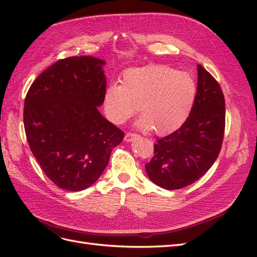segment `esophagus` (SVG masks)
<instances>
[{
  "mask_svg": "<svg viewBox=\"0 0 257 257\" xmlns=\"http://www.w3.org/2000/svg\"><path fill=\"white\" fill-rule=\"evenodd\" d=\"M136 137H138V135L136 133H132V132H127V133L125 134V136H124V139H125V142H132L133 139H135Z\"/></svg>",
  "mask_w": 257,
  "mask_h": 257,
  "instance_id": "obj_1",
  "label": "esophagus"
}]
</instances>
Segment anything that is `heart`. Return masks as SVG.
<instances>
[{"label": "heart", "instance_id": "b5f03b06", "mask_svg": "<svg viewBox=\"0 0 257 257\" xmlns=\"http://www.w3.org/2000/svg\"><path fill=\"white\" fill-rule=\"evenodd\" d=\"M197 94V85L188 73L165 65L130 68L122 74L120 85L105 91L104 109L111 122L122 124L139 106V126L163 136L173 133L188 120Z\"/></svg>", "mask_w": 257, "mask_h": 257}]
</instances>
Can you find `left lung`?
Listing matches in <instances>:
<instances>
[{
    "mask_svg": "<svg viewBox=\"0 0 257 257\" xmlns=\"http://www.w3.org/2000/svg\"><path fill=\"white\" fill-rule=\"evenodd\" d=\"M197 94L193 109L181 127L160 138L146 164L151 181L166 190L185 188L213 165L223 144L225 98L214 77L197 65Z\"/></svg>",
    "mask_w": 257,
    "mask_h": 257,
    "instance_id": "1",
    "label": "left lung"
}]
</instances>
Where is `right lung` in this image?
<instances>
[{"label":"right lung","instance_id":"1","mask_svg":"<svg viewBox=\"0 0 257 257\" xmlns=\"http://www.w3.org/2000/svg\"><path fill=\"white\" fill-rule=\"evenodd\" d=\"M103 60L57 61L31 84L23 123L30 149L59 188L82 191L94 183L124 133L99 113L106 78Z\"/></svg>","mask_w":257,"mask_h":257}]
</instances>
